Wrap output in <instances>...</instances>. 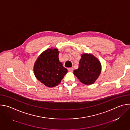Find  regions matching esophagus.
Instances as JSON below:
<instances>
[{"instance_id": "1", "label": "esophagus", "mask_w": 130, "mask_h": 130, "mask_svg": "<svg viewBox=\"0 0 130 130\" xmlns=\"http://www.w3.org/2000/svg\"><path fill=\"white\" fill-rule=\"evenodd\" d=\"M73 70V69L72 68H68V70L69 71H70V72H72Z\"/></svg>"}]
</instances>
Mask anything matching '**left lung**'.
<instances>
[{"mask_svg":"<svg viewBox=\"0 0 130 130\" xmlns=\"http://www.w3.org/2000/svg\"><path fill=\"white\" fill-rule=\"evenodd\" d=\"M81 57L79 68L73 71L74 75L84 84H92L101 73V63L91 53H85L81 54Z\"/></svg>","mask_w":130,"mask_h":130,"instance_id":"1","label":"left lung"}]
</instances>
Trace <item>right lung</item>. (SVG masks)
Here are the masks:
<instances>
[{"instance_id": "obj_1", "label": "right lung", "mask_w": 130, "mask_h": 130, "mask_svg": "<svg viewBox=\"0 0 130 130\" xmlns=\"http://www.w3.org/2000/svg\"><path fill=\"white\" fill-rule=\"evenodd\" d=\"M58 49L49 48L39 55L34 65L35 77L49 87L58 85L68 71L60 61Z\"/></svg>"}]
</instances>
